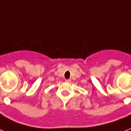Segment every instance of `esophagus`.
I'll use <instances>...</instances> for the list:
<instances>
[{
	"mask_svg": "<svg viewBox=\"0 0 131 131\" xmlns=\"http://www.w3.org/2000/svg\"><path fill=\"white\" fill-rule=\"evenodd\" d=\"M65 82H71V80L70 79H67V80H65Z\"/></svg>",
	"mask_w": 131,
	"mask_h": 131,
	"instance_id": "obj_1",
	"label": "esophagus"
}]
</instances>
